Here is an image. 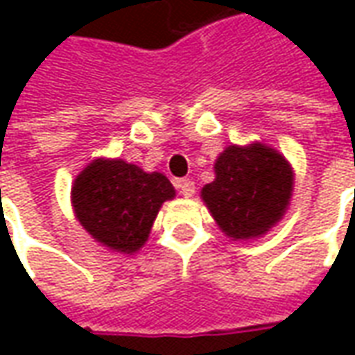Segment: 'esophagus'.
<instances>
[{"label": "esophagus", "instance_id": "34e87169", "mask_svg": "<svg viewBox=\"0 0 355 355\" xmlns=\"http://www.w3.org/2000/svg\"><path fill=\"white\" fill-rule=\"evenodd\" d=\"M177 188L180 190V193H182L184 198H192L193 192H196V184H193L190 178H182V180H178Z\"/></svg>", "mask_w": 355, "mask_h": 355}]
</instances>
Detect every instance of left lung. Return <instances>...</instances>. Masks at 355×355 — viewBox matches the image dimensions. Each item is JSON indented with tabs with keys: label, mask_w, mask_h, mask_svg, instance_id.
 I'll return each instance as SVG.
<instances>
[{
	"label": "left lung",
	"mask_w": 355,
	"mask_h": 355,
	"mask_svg": "<svg viewBox=\"0 0 355 355\" xmlns=\"http://www.w3.org/2000/svg\"><path fill=\"white\" fill-rule=\"evenodd\" d=\"M293 190L295 171L275 148L230 144L215 159V180L201 188V200L228 238L249 241L282 220Z\"/></svg>",
	"instance_id": "obj_1"
}]
</instances>
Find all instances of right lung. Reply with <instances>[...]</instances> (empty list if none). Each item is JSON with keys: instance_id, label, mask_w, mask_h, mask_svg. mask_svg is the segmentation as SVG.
<instances>
[{"instance_id": "right-lung-1", "label": "right lung", "mask_w": 355, "mask_h": 355, "mask_svg": "<svg viewBox=\"0 0 355 355\" xmlns=\"http://www.w3.org/2000/svg\"><path fill=\"white\" fill-rule=\"evenodd\" d=\"M175 196L163 173H146L119 157H96L73 180L72 209L96 243L132 254L148 241L163 203Z\"/></svg>"}]
</instances>
